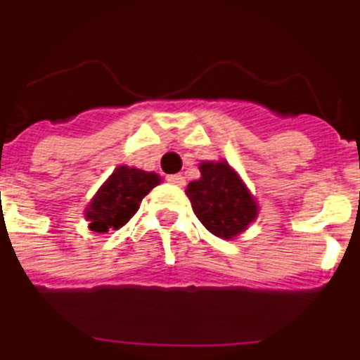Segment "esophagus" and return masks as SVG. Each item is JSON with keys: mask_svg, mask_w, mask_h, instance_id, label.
Instances as JSON below:
<instances>
[{"mask_svg": "<svg viewBox=\"0 0 360 360\" xmlns=\"http://www.w3.org/2000/svg\"><path fill=\"white\" fill-rule=\"evenodd\" d=\"M167 180H169V184H172V186H178V188L186 186V178H184L182 174H171V176H167Z\"/></svg>", "mask_w": 360, "mask_h": 360, "instance_id": "obj_1", "label": "esophagus"}]
</instances>
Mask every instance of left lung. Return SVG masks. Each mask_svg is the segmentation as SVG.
<instances>
[{"label": "left lung", "instance_id": "obj_1", "mask_svg": "<svg viewBox=\"0 0 360 360\" xmlns=\"http://www.w3.org/2000/svg\"><path fill=\"white\" fill-rule=\"evenodd\" d=\"M199 171L186 189L195 216L212 235L233 240L257 219V200L225 160L200 161Z\"/></svg>", "mask_w": 360, "mask_h": 360}]
</instances>
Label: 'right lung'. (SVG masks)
Wrapping results in <instances>:
<instances>
[{
    "label": "right lung",
    "mask_w": 360,
    "mask_h": 360,
    "mask_svg": "<svg viewBox=\"0 0 360 360\" xmlns=\"http://www.w3.org/2000/svg\"><path fill=\"white\" fill-rule=\"evenodd\" d=\"M161 184V176L135 167L120 165L97 189L90 205L86 206L84 218L88 227L96 233H107L124 227L139 210L142 199Z\"/></svg>",
    "instance_id": "add662e5"
}]
</instances>
